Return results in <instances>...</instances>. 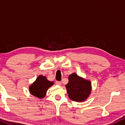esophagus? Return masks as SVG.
I'll return each instance as SVG.
<instances>
[{"label": "esophagus", "instance_id": "esophagus-1", "mask_svg": "<svg viewBox=\"0 0 125 125\" xmlns=\"http://www.w3.org/2000/svg\"><path fill=\"white\" fill-rule=\"evenodd\" d=\"M56 84L57 85H58V86H61V84H62V83H61V82L56 81Z\"/></svg>", "mask_w": 125, "mask_h": 125}]
</instances>
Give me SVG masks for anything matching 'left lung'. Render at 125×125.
I'll list each match as a JSON object with an SVG mask.
<instances>
[{
  "label": "left lung",
  "mask_w": 125,
  "mask_h": 125,
  "mask_svg": "<svg viewBox=\"0 0 125 125\" xmlns=\"http://www.w3.org/2000/svg\"><path fill=\"white\" fill-rule=\"evenodd\" d=\"M69 82L65 86L69 97L73 101H85L91 94V82L78 76L76 73L69 76Z\"/></svg>",
  "instance_id": "8db88e82"
}]
</instances>
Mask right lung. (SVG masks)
Listing matches in <instances>:
<instances>
[{
    "instance_id": "add662e5",
    "label": "right lung",
    "mask_w": 125,
    "mask_h": 125,
    "mask_svg": "<svg viewBox=\"0 0 125 125\" xmlns=\"http://www.w3.org/2000/svg\"><path fill=\"white\" fill-rule=\"evenodd\" d=\"M53 84V82L48 81L46 77L41 74L37 77L36 81L29 86V90L30 93L34 96L42 99L45 97L48 89Z\"/></svg>"
}]
</instances>
